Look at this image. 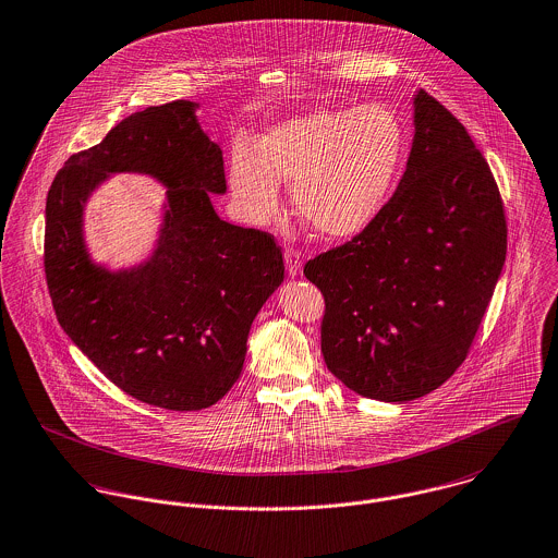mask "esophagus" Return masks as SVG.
I'll use <instances>...</instances> for the list:
<instances>
[{"mask_svg":"<svg viewBox=\"0 0 558 558\" xmlns=\"http://www.w3.org/2000/svg\"><path fill=\"white\" fill-rule=\"evenodd\" d=\"M283 257H286L288 275H290V277H299V275H301V270H303V257H301V251H299V248H294V246H288V248H286V253H283Z\"/></svg>","mask_w":558,"mask_h":558,"instance_id":"esophagus-1","label":"esophagus"}]
</instances>
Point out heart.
<instances>
[{
	"mask_svg": "<svg viewBox=\"0 0 558 558\" xmlns=\"http://www.w3.org/2000/svg\"><path fill=\"white\" fill-rule=\"evenodd\" d=\"M396 111L372 102L314 109L270 126L255 146L232 150L228 182L248 223L270 221L279 182H292L296 215L324 239H350L383 210L403 157Z\"/></svg>",
	"mask_w": 558,
	"mask_h": 558,
	"instance_id": "heart-1",
	"label": "heart"
}]
</instances>
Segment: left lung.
Instances as JSON below:
<instances>
[{"label": "left lung", "mask_w": 558, "mask_h": 558, "mask_svg": "<svg viewBox=\"0 0 558 558\" xmlns=\"http://www.w3.org/2000/svg\"><path fill=\"white\" fill-rule=\"evenodd\" d=\"M507 253L505 208L462 122L425 89L393 197L305 264L324 296L322 354L350 391L410 401L464 363Z\"/></svg>", "instance_id": "8db88e82"}]
</instances>
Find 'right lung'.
I'll return each mask as SVG.
<instances>
[{
    "label": "right lung",
    "mask_w": 558,
    "mask_h": 558,
    "mask_svg": "<svg viewBox=\"0 0 558 558\" xmlns=\"http://www.w3.org/2000/svg\"><path fill=\"white\" fill-rule=\"evenodd\" d=\"M173 100L124 118L73 155L47 195L45 272L53 310L81 352L124 393L165 410H202L239 380L251 324L283 281L275 239L213 208L226 193L223 153ZM146 172L168 189L154 255L109 271L89 257L82 213L113 172Z\"/></svg>",
    "instance_id": "right-lung-1"
}]
</instances>
